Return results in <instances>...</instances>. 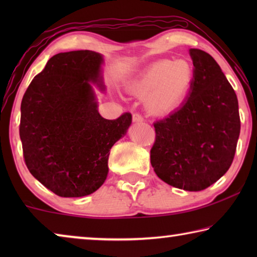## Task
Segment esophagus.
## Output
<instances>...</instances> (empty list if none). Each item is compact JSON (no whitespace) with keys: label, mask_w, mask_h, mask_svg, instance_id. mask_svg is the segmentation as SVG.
Masks as SVG:
<instances>
[{"label":"esophagus","mask_w":257,"mask_h":257,"mask_svg":"<svg viewBox=\"0 0 257 257\" xmlns=\"http://www.w3.org/2000/svg\"><path fill=\"white\" fill-rule=\"evenodd\" d=\"M133 121L134 122H142V121H144V118L139 113H135L133 115Z\"/></svg>","instance_id":"esophagus-1"}]
</instances>
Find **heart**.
<instances>
[{
    "instance_id": "1",
    "label": "heart",
    "mask_w": 257,
    "mask_h": 257,
    "mask_svg": "<svg viewBox=\"0 0 257 257\" xmlns=\"http://www.w3.org/2000/svg\"><path fill=\"white\" fill-rule=\"evenodd\" d=\"M194 78L193 67L184 60H163L152 64L129 87L138 97L146 98L153 114L172 111L184 101Z\"/></svg>"
}]
</instances>
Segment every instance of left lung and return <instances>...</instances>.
<instances>
[{
    "label": "left lung",
    "instance_id": "obj_1",
    "mask_svg": "<svg viewBox=\"0 0 257 257\" xmlns=\"http://www.w3.org/2000/svg\"><path fill=\"white\" fill-rule=\"evenodd\" d=\"M194 78L184 104L154 122L151 164L160 179L188 191L214 184L229 170L240 134L238 99L219 64L190 49Z\"/></svg>",
    "mask_w": 257,
    "mask_h": 257
}]
</instances>
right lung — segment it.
I'll return each mask as SVG.
<instances>
[{
    "label": "right lung",
    "instance_id": "1",
    "mask_svg": "<svg viewBox=\"0 0 257 257\" xmlns=\"http://www.w3.org/2000/svg\"><path fill=\"white\" fill-rule=\"evenodd\" d=\"M102 55L59 53L34 78L21 101L19 134L29 172L61 197H81L105 181L111 147L132 114L107 120L97 112L89 81L102 86Z\"/></svg>",
    "mask_w": 257,
    "mask_h": 257
}]
</instances>
